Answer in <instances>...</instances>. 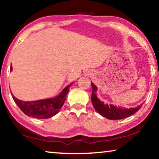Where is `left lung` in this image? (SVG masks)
<instances>
[{"label": "left lung", "instance_id": "8db88e82", "mask_svg": "<svg viewBox=\"0 0 159 159\" xmlns=\"http://www.w3.org/2000/svg\"><path fill=\"white\" fill-rule=\"evenodd\" d=\"M91 85L93 88V92L91 99H92L93 105L94 108L98 111L99 114L102 115V116L105 117L108 119L111 120H119L123 119V118H127L130 116L138 111L141 108L142 104H140L134 108H122L120 107H116L112 104H104L103 102L99 101V99L97 98L96 96V91L97 87L96 85L91 83Z\"/></svg>", "mask_w": 159, "mask_h": 159}]
</instances>
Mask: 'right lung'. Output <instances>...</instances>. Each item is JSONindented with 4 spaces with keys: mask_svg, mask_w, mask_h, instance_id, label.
Listing matches in <instances>:
<instances>
[{
    "mask_svg": "<svg viewBox=\"0 0 159 159\" xmlns=\"http://www.w3.org/2000/svg\"><path fill=\"white\" fill-rule=\"evenodd\" d=\"M12 66L10 67V71H12ZM72 83L64 88L60 95L55 98L41 99V100L24 102L15 98L14 95L12 97L15 103L17 104L21 111L29 116L37 118H49L57 114L60 109L63 106L64 102L66 98V95L69 92V88Z\"/></svg>",
    "mask_w": 159,
    "mask_h": 159,
    "instance_id": "add662e5",
    "label": "right lung"
}]
</instances>
